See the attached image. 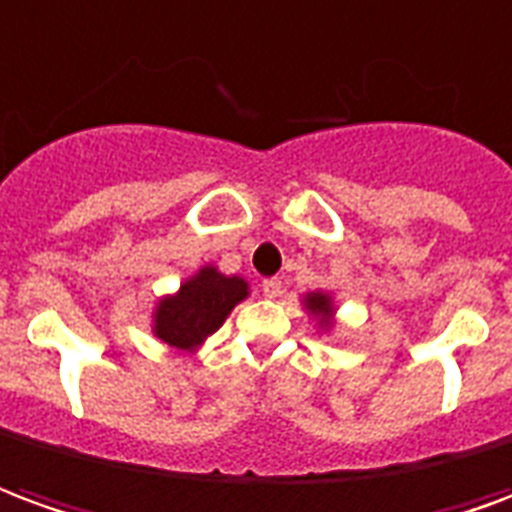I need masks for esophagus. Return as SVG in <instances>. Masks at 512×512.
I'll return each mask as SVG.
<instances>
[{
    "mask_svg": "<svg viewBox=\"0 0 512 512\" xmlns=\"http://www.w3.org/2000/svg\"><path fill=\"white\" fill-rule=\"evenodd\" d=\"M262 292H264V297H270V300L281 297V292H284V286H281V278H264Z\"/></svg>",
    "mask_w": 512,
    "mask_h": 512,
    "instance_id": "34e87169",
    "label": "esophagus"
}]
</instances>
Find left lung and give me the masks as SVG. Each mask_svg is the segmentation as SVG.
Here are the masks:
<instances>
[{"instance_id":"obj_1","label":"left lung","mask_w":512,"mask_h":512,"mask_svg":"<svg viewBox=\"0 0 512 512\" xmlns=\"http://www.w3.org/2000/svg\"><path fill=\"white\" fill-rule=\"evenodd\" d=\"M306 308L311 311V314L322 317V322H325V325L331 322L333 306H331V297L328 295H322V292H311V295H306Z\"/></svg>"}]
</instances>
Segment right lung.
Instances as JSON below:
<instances>
[{"label": "right lung", "instance_id": "obj_1", "mask_svg": "<svg viewBox=\"0 0 512 512\" xmlns=\"http://www.w3.org/2000/svg\"><path fill=\"white\" fill-rule=\"evenodd\" d=\"M248 297V284L237 275L217 273L204 267L184 281L176 295L159 300L154 314V333L170 347L195 350L209 333H215L231 308Z\"/></svg>", "mask_w": 512, "mask_h": 512}]
</instances>
